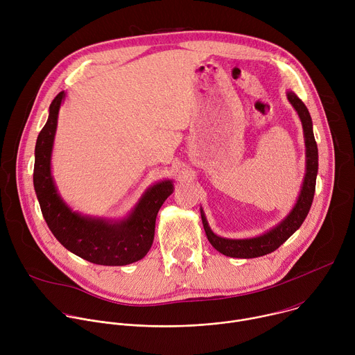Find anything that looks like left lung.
<instances>
[{
    "instance_id": "left-lung-1",
    "label": "left lung",
    "mask_w": 355,
    "mask_h": 355,
    "mask_svg": "<svg viewBox=\"0 0 355 355\" xmlns=\"http://www.w3.org/2000/svg\"><path fill=\"white\" fill-rule=\"evenodd\" d=\"M288 101L291 105L297 112V116L302 122L303 128V137H305V147H306V171L303 177L302 188L299 196L296 199V204L293 205L292 211L272 229L268 232L248 239H226L215 234L209 227L204 209L200 208V218L202 225H204L207 237L209 243L222 254L233 259H256L261 257L270 252L275 251L282 243H285L306 219L309 209L312 207L315 188H316V177L319 168V155H318V144L313 136V123L311 114L306 105L302 103L297 95L292 91L286 92Z\"/></svg>"
}]
</instances>
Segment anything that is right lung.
Returning <instances> with one entry per match:
<instances>
[{"label": "right lung", "mask_w": 355, "mask_h": 355, "mask_svg": "<svg viewBox=\"0 0 355 355\" xmlns=\"http://www.w3.org/2000/svg\"><path fill=\"white\" fill-rule=\"evenodd\" d=\"M66 92L56 95L35 146L33 187L42 215L55 237L73 254L99 266H128L141 260L153 244L156 218L174 184L150 185L123 219H105L73 211L60 196L52 175V151L58 118Z\"/></svg>", "instance_id": "right-lung-1"}]
</instances>
